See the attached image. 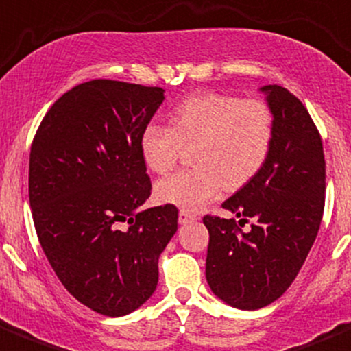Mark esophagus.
Instances as JSON below:
<instances>
[{"mask_svg": "<svg viewBox=\"0 0 351 351\" xmlns=\"http://www.w3.org/2000/svg\"><path fill=\"white\" fill-rule=\"evenodd\" d=\"M197 219V216L195 214H190V213H186V210H180V214H178V221H180V224H186V223H192V221H195Z\"/></svg>", "mask_w": 351, "mask_h": 351, "instance_id": "esophagus-1", "label": "esophagus"}]
</instances>
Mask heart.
Here are the masks:
<instances>
[{
    "label": "heart",
    "instance_id": "1",
    "mask_svg": "<svg viewBox=\"0 0 351 351\" xmlns=\"http://www.w3.org/2000/svg\"><path fill=\"white\" fill-rule=\"evenodd\" d=\"M171 127L149 123L141 134V156L152 173L165 175L185 149H193L195 168L166 176L156 197L183 210H199L221 195L224 186L237 190L261 173L274 144V114L261 99H241L217 93L185 97L171 111Z\"/></svg>",
    "mask_w": 351,
    "mask_h": 351
}]
</instances>
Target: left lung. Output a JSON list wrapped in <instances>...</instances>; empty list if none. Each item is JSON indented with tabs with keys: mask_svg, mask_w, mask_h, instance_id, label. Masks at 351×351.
<instances>
[{
	"mask_svg": "<svg viewBox=\"0 0 351 351\" xmlns=\"http://www.w3.org/2000/svg\"><path fill=\"white\" fill-rule=\"evenodd\" d=\"M261 93L274 114L273 151L254 180L224 200L237 221L204 216L206 278L217 298L241 311L273 304L290 288L314 245L324 213L326 161L307 108L281 85Z\"/></svg>",
	"mask_w": 351,
	"mask_h": 351,
	"instance_id": "obj_1",
	"label": "left lung"
}]
</instances>
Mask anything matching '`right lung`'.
<instances>
[{
    "label": "right lung",
    "instance_id": "1",
    "mask_svg": "<svg viewBox=\"0 0 351 351\" xmlns=\"http://www.w3.org/2000/svg\"><path fill=\"white\" fill-rule=\"evenodd\" d=\"M162 101L161 87L84 82L49 108L30 147L40 247L63 287L110 317L151 298L159 255L178 230L173 204L141 210L152 185L138 142Z\"/></svg>",
    "mask_w": 351,
    "mask_h": 351
}]
</instances>
